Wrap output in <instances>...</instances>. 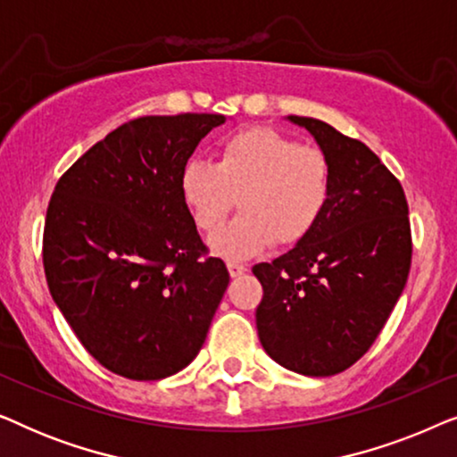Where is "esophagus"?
<instances>
[{"instance_id": "esophagus-1", "label": "esophagus", "mask_w": 457, "mask_h": 457, "mask_svg": "<svg viewBox=\"0 0 457 457\" xmlns=\"http://www.w3.org/2000/svg\"><path fill=\"white\" fill-rule=\"evenodd\" d=\"M228 272H230V277L233 278H237V277H241V274H245L247 272V266H243V264H237V262H228Z\"/></svg>"}]
</instances>
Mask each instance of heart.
<instances>
[{
    "label": "heart",
    "instance_id": "obj_1",
    "mask_svg": "<svg viewBox=\"0 0 457 457\" xmlns=\"http://www.w3.org/2000/svg\"><path fill=\"white\" fill-rule=\"evenodd\" d=\"M333 162L270 127L239 130L222 141L216 164L189 160L179 191L193 224L214 235L237 201L242 214L210 241L227 260H245L274 241L293 247L314 233L333 197Z\"/></svg>",
    "mask_w": 457,
    "mask_h": 457
}]
</instances>
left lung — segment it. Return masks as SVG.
Returning a JSON list of instances; mask_svg holds the SVG:
<instances>
[{
    "label": "left lung",
    "mask_w": 457,
    "mask_h": 457,
    "mask_svg": "<svg viewBox=\"0 0 457 457\" xmlns=\"http://www.w3.org/2000/svg\"><path fill=\"white\" fill-rule=\"evenodd\" d=\"M333 162V197L314 233L255 264L262 347L280 366L333 377L353 366L383 330L411 264L403 187L364 143L330 124L289 116Z\"/></svg>",
    "instance_id": "obj_1"
}]
</instances>
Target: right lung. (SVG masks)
<instances>
[{
	"instance_id": "obj_1",
	"label": "right lung",
	"mask_w": 457,
	"mask_h": 457,
	"mask_svg": "<svg viewBox=\"0 0 457 457\" xmlns=\"http://www.w3.org/2000/svg\"><path fill=\"white\" fill-rule=\"evenodd\" d=\"M222 114L141 116L62 174L47 205L49 293L110 372L160 380L202 349L228 287L179 191L180 168Z\"/></svg>"
}]
</instances>
